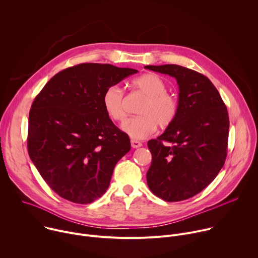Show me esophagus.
Segmentation results:
<instances>
[{
  "instance_id": "1",
  "label": "esophagus",
  "mask_w": 258,
  "mask_h": 258,
  "mask_svg": "<svg viewBox=\"0 0 258 258\" xmlns=\"http://www.w3.org/2000/svg\"><path fill=\"white\" fill-rule=\"evenodd\" d=\"M131 145L133 148H140V147L143 145L141 142L137 141V140H131Z\"/></svg>"
}]
</instances>
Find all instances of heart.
Segmentation results:
<instances>
[{
    "label": "heart",
    "instance_id": "b5f03b06",
    "mask_svg": "<svg viewBox=\"0 0 258 258\" xmlns=\"http://www.w3.org/2000/svg\"><path fill=\"white\" fill-rule=\"evenodd\" d=\"M135 90L146 98L138 109L140 116L130 118L122 124V130L136 140L151 136L157 128L169 126L178 113V102L167 93L166 83L155 73H145L132 82ZM102 104L109 118L122 121L126 112L124 109V94L118 86L108 87L103 94Z\"/></svg>",
    "mask_w": 258,
    "mask_h": 258
}]
</instances>
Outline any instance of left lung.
<instances>
[{
	"label": "left lung",
	"instance_id": "left-lung-1",
	"mask_svg": "<svg viewBox=\"0 0 258 258\" xmlns=\"http://www.w3.org/2000/svg\"><path fill=\"white\" fill-rule=\"evenodd\" d=\"M145 68L174 78L179 90L175 120L148 142L152 162L147 183L164 201L186 200L205 189L225 164L228 110L216 88L201 73L175 64Z\"/></svg>",
	"mask_w": 258,
	"mask_h": 258
}]
</instances>
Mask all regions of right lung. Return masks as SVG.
Wrapping results in <instances>:
<instances>
[{"mask_svg": "<svg viewBox=\"0 0 258 258\" xmlns=\"http://www.w3.org/2000/svg\"><path fill=\"white\" fill-rule=\"evenodd\" d=\"M138 70L82 63L55 75L35 97L28 118V154L60 197L92 203L108 189L131 141L106 114L104 91Z\"/></svg>", "mask_w": 258, "mask_h": 258, "instance_id": "obj_1", "label": "right lung"}]
</instances>
